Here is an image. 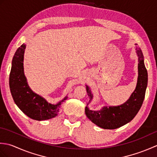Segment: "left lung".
Segmentation results:
<instances>
[{
	"instance_id": "left-lung-1",
	"label": "left lung",
	"mask_w": 157,
	"mask_h": 157,
	"mask_svg": "<svg viewBox=\"0 0 157 157\" xmlns=\"http://www.w3.org/2000/svg\"><path fill=\"white\" fill-rule=\"evenodd\" d=\"M138 56V78L135 91L124 104L118 106L104 107L101 111H91L87 106L85 113L88 118L103 129H114L120 128L134 119L144 101L148 83V73L144 63V56L140 49H137ZM90 102L92 98L90 90L86 87Z\"/></svg>"
}]
</instances>
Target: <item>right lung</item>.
Returning <instances> with one entry per match:
<instances>
[{
    "instance_id": "add662e5",
    "label": "right lung",
    "mask_w": 157,
    "mask_h": 157,
    "mask_svg": "<svg viewBox=\"0 0 157 157\" xmlns=\"http://www.w3.org/2000/svg\"><path fill=\"white\" fill-rule=\"evenodd\" d=\"M25 45L23 44L17 50L12 61L9 75V86L15 104L29 118L42 121L55 117L60 111L61 102L51 105L29 88L23 73V54Z\"/></svg>"
}]
</instances>
